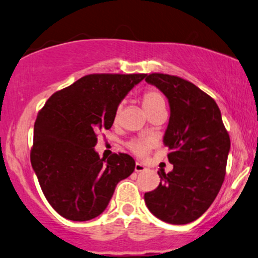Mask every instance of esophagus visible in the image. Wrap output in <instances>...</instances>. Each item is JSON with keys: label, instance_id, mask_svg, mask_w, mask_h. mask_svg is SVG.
<instances>
[{"label": "esophagus", "instance_id": "esophagus-1", "mask_svg": "<svg viewBox=\"0 0 258 258\" xmlns=\"http://www.w3.org/2000/svg\"><path fill=\"white\" fill-rule=\"evenodd\" d=\"M145 169H146V167H145L143 163H139V162L135 163V172H144Z\"/></svg>", "mask_w": 258, "mask_h": 258}]
</instances>
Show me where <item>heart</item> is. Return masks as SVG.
<instances>
[{
    "label": "heart",
    "instance_id": "obj_1",
    "mask_svg": "<svg viewBox=\"0 0 258 258\" xmlns=\"http://www.w3.org/2000/svg\"><path fill=\"white\" fill-rule=\"evenodd\" d=\"M143 106L147 114L157 111L160 108H166V100L161 92L156 90H150L145 92L143 97ZM129 149L137 155H144L149 149V144L141 140H133L129 143Z\"/></svg>",
    "mask_w": 258,
    "mask_h": 258
}]
</instances>
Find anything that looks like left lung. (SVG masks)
<instances>
[{"label": "left lung", "mask_w": 258, "mask_h": 258, "mask_svg": "<svg viewBox=\"0 0 258 258\" xmlns=\"http://www.w3.org/2000/svg\"><path fill=\"white\" fill-rule=\"evenodd\" d=\"M145 82L163 92L169 103L163 144L173 164L172 172H158L161 183L145 194V204L161 221L187 224L206 212L221 190L229 134L216 101L192 83L160 73L146 74Z\"/></svg>", "instance_id": "8db88e82"}]
</instances>
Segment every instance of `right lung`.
<instances>
[{"instance_id":"right-lung-1","label":"right lung","mask_w":258,"mask_h":258,"mask_svg":"<svg viewBox=\"0 0 258 258\" xmlns=\"http://www.w3.org/2000/svg\"><path fill=\"white\" fill-rule=\"evenodd\" d=\"M146 74H90L54 92L37 114L30 161L48 204L69 221H90L134 172L126 153L100 158L97 134L113 124L119 103Z\"/></svg>"}]
</instances>
